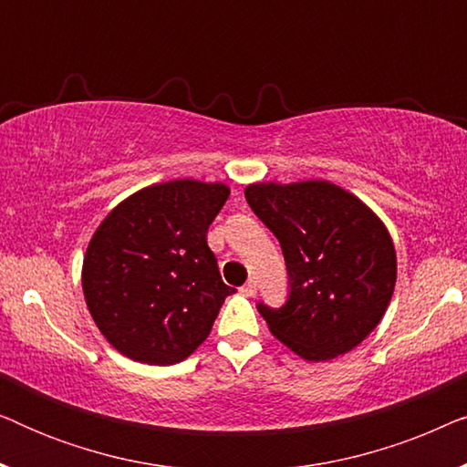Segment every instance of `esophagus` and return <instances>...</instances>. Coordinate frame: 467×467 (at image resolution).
Returning a JSON list of instances; mask_svg holds the SVG:
<instances>
[{"label": "esophagus", "instance_id": "obj_1", "mask_svg": "<svg viewBox=\"0 0 467 467\" xmlns=\"http://www.w3.org/2000/svg\"><path fill=\"white\" fill-rule=\"evenodd\" d=\"M242 293H244V296H248V297L257 296V283H254V280H248V283L242 286Z\"/></svg>", "mask_w": 467, "mask_h": 467}]
</instances>
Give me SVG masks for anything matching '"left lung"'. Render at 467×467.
<instances>
[{"mask_svg": "<svg viewBox=\"0 0 467 467\" xmlns=\"http://www.w3.org/2000/svg\"><path fill=\"white\" fill-rule=\"evenodd\" d=\"M244 195L278 238L289 270V302L257 306L272 336L306 361L359 347L385 317L398 280L380 216L329 181L253 182Z\"/></svg>", "mask_w": 467, "mask_h": 467, "instance_id": "8db88e82", "label": "left lung"}]
</instances>
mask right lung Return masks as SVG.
Instances as JSON below:
<instances>
[{"instance_id":"add662e5","label":"right lung","mask_w":467,"mask_h":467,"mask_svg":"<svg viewBox=\"0 0 467 467\" xmlns=\"http://www.w3.org/2000/svg\"><path fill=\"white\" fill-rule=\"evenodd\" d=\"M232 191L195 178L157 182L104 216L82 259V293L101 336L149 366L187 359L235 289L221 280L208 227Z\"/></svg>"}]
</instances>
